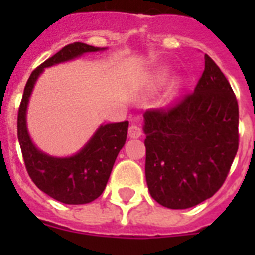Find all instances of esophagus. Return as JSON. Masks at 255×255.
<instances>
[{
	"label": "esophagus",
	"mask_w": 255,
	"mask_h": 255,
	"mask_svg": "<svg viewBox=\"0 0 255 255\" xmlns=\"http://www.w3.org/2000/svg\"><path fill=\"white\" fill-rule=\"evenodd\" d=\"M128 135H129V137H132V139H139V137L143 136V129H141L139 126L132 124L131 127H129V129H128Z\"/></svg>",
	"instance_id": "34e87169"
}]
</instances>
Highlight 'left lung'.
<instances>
[{"label": "left lung", "instance_id": "8db88e82", "mask_svg": "<svg viewBox=\"0 0 255 255\" xmlns=\"http://www.w3.org/2000/svg\"><path fill=\"white\" fill-rule=\"evenodd\" d=\"M144 132L147 185L160 205L192 208L221 188L238 151V103L209 55L193 92L145 111Z\"/></svg>", "mask_w": 255, "mask_h": 255}]
</instances>
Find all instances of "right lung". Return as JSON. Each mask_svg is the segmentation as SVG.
<instances>
[{
	"label": "right lung",
	"instance_id": "right-lung-1",
	"mask_svg": "<svg viewBox=\"0 0 255 255\" xmlns=\"http://www.w3.org/2000/svg\"><path fill=\"white\" fill-rule=\"evenodd\" d=\"M98 50L100 49L82 42H74L62 47L31 73L18 108V141L30 178L50 197L70 205L87 204L103 193L118 153L127 140L128 122L100 126L79 153L66 159H57L38 151L31 143L26 129V108L34 83L45 67Z\"/></svg>",
	"mask_w": 255,
	"mask_h": 255
}]
</instances>
